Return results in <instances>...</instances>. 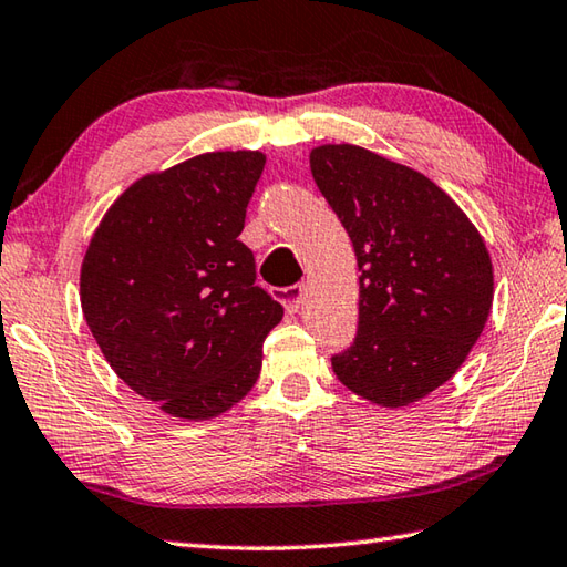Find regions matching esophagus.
<instances>
[{
    "instance_id": "esophagus-1",
    "label": "esophagus",
    "mask_w": 567,
    "mask_h": 567,
    "mask_svg": "<svg viewBox=\"0 0 567 567\" xmlns=\"http://www.w3.org/2000/svg\"><path fill=\"white\" fill-rule=\"evenodd\" d=\"M277 299H280L282 307L287 312L295 315L299 307H302V299H305V285H290V287H282V290H277Z\"/></svg>"
}]
</instances>
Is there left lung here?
I'll use <instances>...</instances> for the list:
<instances>
[{
	"mask_svg": "<svg viewBox=\"0 0 567 567\" xmlns=\"http://www.w3.org/2000/svg\"><path fill=\"white\" fill-rule=\"evenodd\" d=\"M359 262V334L331 359L365 401L403 408L457 373L484 331L494 268L467 214L410 166L357 144L309 152Z\"/></svg>",
	"mask_w": 567,
	"mask_h": 567,
	"instance_id": "1",
	"label": "left lung"
}]
</instances>
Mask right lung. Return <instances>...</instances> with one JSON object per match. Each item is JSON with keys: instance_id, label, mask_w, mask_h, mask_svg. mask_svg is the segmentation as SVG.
Wrapping results in <instances>:
<instances>
[{"instance_id": "obj_1", "label": "right lung", "mask_w": 567, "mask_h": 567, "mask_svg": "<svg viewBox=\"0 0 567 567\" xmlns=\"http://www.w3.org/2000/svg\"><path fill=\"white\" fill-rule=\"evenodd\" d=\"M262 166V152H206L142 176L85 250L87 327L120 379L166 415L198 423L243 401L282 319L238 240Z\"/></svg>"}]
</instances>
